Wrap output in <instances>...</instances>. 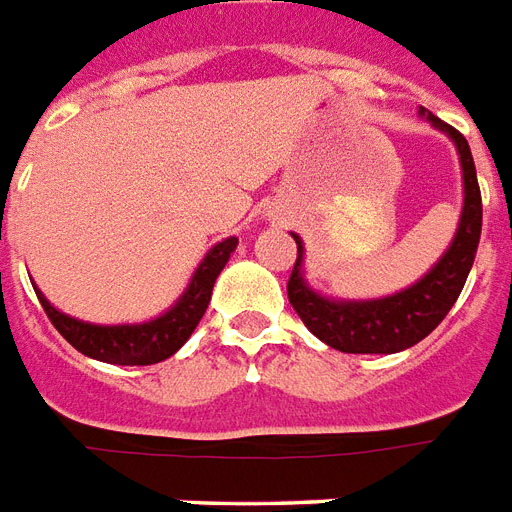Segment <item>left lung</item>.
I'll use <instances>...</instances> for the list:
<instances>
[{
  "instance_id": "1",
  "label": "left lung",
  "mask_w": 512,
  "mask_h": 512,
  "mask_svg": "<svg viewBox=\"0 0 512 512\" xmlns=\"http://www.w3.org/2000/svg\"><path fill=\"white\" fill-rule=\"evenodd\" d=\"M420 113L436 129L452 137L457 153H460V163H463L465 185L463 216H460L455 240L423 280L396 296L378 298V301H327V298L317 296L312 288H306L304 277H301L304 245L298 235H293L298 256L288 280L290 306L320 341L343 354H396V351L410 349L423 341L455 306L457 296L463 293L470 267H473V259H476L484 208H481L476 163L470 155L468 140L455 126L444 124L433 113H425V110Z\"/></svg>"
}]
</instances>
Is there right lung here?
Instances as JSON below:
<instances>
[{
  "label": "right lung",
  "instance_id": "right-lung-1",
  "mask_svg": "<svg viewBox=\"0 0 512 512\" xmlns=\"http://www.w3.org/2000/svg\"><path fill=\"white\" fill-rule=\"evenodd\" d=\"M235 245L237 237H227L219 245H214L206 253V259L200 261V267L195 269L185 296L179 298L163 317L153 322H142V325H89V322L73 320L68 314L57 312L55 306L39 293V288L34 290L42 301L49 322L76 351L92 359H100V362H108V365H155V362H163L174 351L182 349L192 330L198 327L200 317L206 314L208 301H211L216 277L224 269V264L230 261Z\"/></svg>",
  "mask_w": 512,
  "mask_h": 512
}]
</instances>
